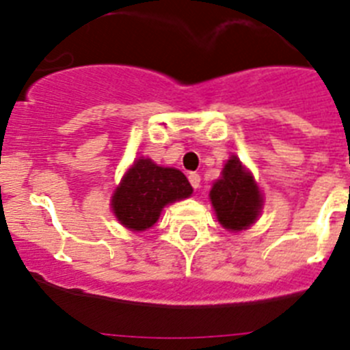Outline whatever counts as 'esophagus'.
Listing matches in <instances>:
<instances>
[{
	"label": "esophagus",
	"mask_w": 350,
	"mask_h": 350,
	"mask_svg": "<svg viewBox=\"0 0 350 350\" xmlns=\"http://www.w3.org/2000/svg\"><path fill=\"white\" fill-rule=\"evenodd\" d=\"M189 182L194 189H198V187H200V184H202V177H200L198 173H189Z\"/></svg>",
	"instance_id": "obj_1"
}]
</instances>
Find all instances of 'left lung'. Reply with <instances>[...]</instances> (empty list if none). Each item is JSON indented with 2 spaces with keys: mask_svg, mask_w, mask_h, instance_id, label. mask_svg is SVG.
<instances>
[{
  "mask_svg": "<svg viewBox=\"0 0 350 350\" xmlns=\"http://www.w3.org/2000/svg\"><path fill=\"white\" fill-rule=\"evenodd\" d=\"M210 202L226 230L242 231L258 219L262 194L250 172L233 156L222 168V177L213 182Z\"/></svg>",
  "mask_w": 350,
  "mask_h": 350,
  "instance_id": "left-lung-1",
  "label": "left lung"
}]
</instances>
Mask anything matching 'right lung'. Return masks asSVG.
Here are the masks:
<instances>
[{
	"label": "right lung",
	"mask_w": 350,
	"mask_h": 350,
	"mask_svg": "<svg viewBox=\"0 0 350 350\" xmlns=\"http://www.w3.org/2000/svg\"><path fill=\"white\" fill-rule=\"evenodd\" d=\"M193 194L189 180L180 170L163 168L152 159L140 157L113 191L112 210L120 224L131 231L152 228L168 203Z\"/></svg>",
	"instance_id": "1"
}]
</instances>
